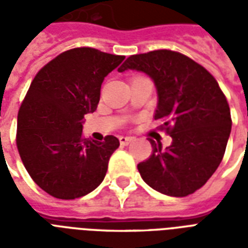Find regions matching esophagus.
Wrapping results in <instances>:
<instances>
[{
	"label": "esophagus",
	"instance_id": "1",
	"mask_svg": "<svg viewBox=\"0 0 248 248\" xmlns=\"http://www.w3.org/2000/svg\"><path fill=\"white\" fill-rule=\"evenodd\" d=\"M131 141H132V138H130V136H121L120 138L121 145H127V144H130Z\"/></svg>",
	"mask_w": 248,
	"mask_h": 248
}]
</instances>
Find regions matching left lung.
I'll return each instance as SVG.
<instances>
[{
  "mask_svg": "<svg viewBox=\"0 0 248 248\" xmlns=\"http://www.w3.org/2000/svg\"><path fill=\"white\" fill-rule=\"evenodd\" d=\"M144 72L158 93L155 120L172 143L166 149L151 139V157L138 165L157 192L186 197L202 188L219 167L231 135L227 97L214 76L188 56L155 50L127 58L118 72Z\"/></svg>",
  "mask_w": 248,
  "mask_h": 248,
  "instance_id": "1",
  "label": "left lung"
}]
</instances>
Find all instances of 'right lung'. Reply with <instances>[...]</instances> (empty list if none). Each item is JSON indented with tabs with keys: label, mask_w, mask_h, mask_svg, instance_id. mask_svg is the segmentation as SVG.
Listing matches in <instances>:
<instances>
[{
	"label": "right lung",
	"mask_w": 248,
	"mask_h": 248,
	"mask_svg": "<svg viewBox=\"0 0 248 248\" xmlns=\"http://www.w3.org/2000/svg\"><path fill=\"white\" fill-rule=\"evenodd\" d=\"M124 59L93 47L72 48L33 78L17 113L16 147L33 181L50 196L75 200L104 180L120 140L83 139L82 122L96 110L104 77Z\"/></svg>",
	"instance_id": "1"
}]
</instances>
